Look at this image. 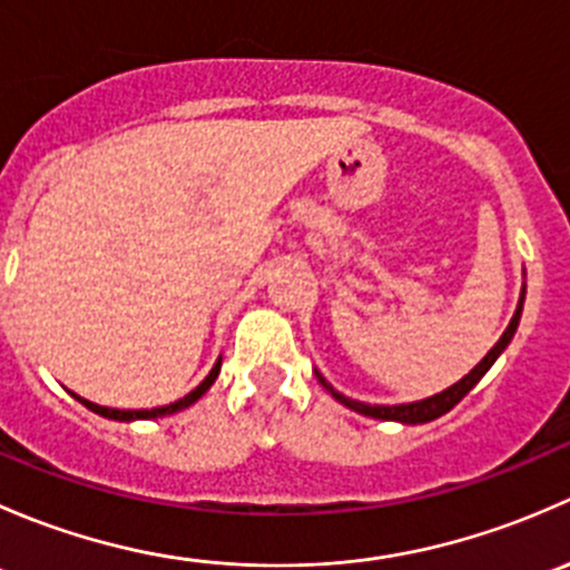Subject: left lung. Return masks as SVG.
<instances>
[{
  "label": "left lung",
  "mask_w": 570,
  "mask_h": 570,
  "mask_svg": "<svg viewBox=\"0 0 570 570\" xmlns=\"http://www.w3.org/2000/svg\"><path fill=\"white\" fill-rule=\"evenodd\" d=\"M524 295H527V284L521 286V297H519V306H515V314L513 320H510L508 331L499 336V342L493 344L491 350H488L485 358L480 361V364L474 366V370L469 372V375H463L461 381L452 383L450 389H444V392L433 394V396H424V400H416V402H400V405H370V402H361V400H353V396H344L342 392H336V389L331 386V383L325 381V377L320 375V372H314L317 375V381L322 386L331 392V396L336 402H342L344 407H350V411L361 413V416H372V419H383V422H400V424H424V422H433V419L444 416L446 411H452V407L458 405V402L463 400L465 394L471 392V389L476 386V383L482 381V375H485L488 370L493 366V361L499 358V355L508 350L510 338L515 336V331H519V322H521V312H524Z\"/></svg>",
  "instance_id": "1"
}]
</instances>
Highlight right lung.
I'll return each mask as SVG.
<instances>
[{
	"mask_svg": "<svg viewBox=\"0 0 570 570\" xmlns=\"http://www.w3.org/2000/svg\"><path fill=\"white\" fill-rule=\"evenodd\" d=\"M220 364H223V358H217V361H215V366H212L209 375H206L204 381H200L198 386L193 389V392L184 394L181 400L170 402V405L151 407V411H148V407H142V411H120V407H105V405H96V402L85 400V396H79V394H73V392H71V396H73V400L82 402V405L88 407V411L99 413V416H105V419H115V422H135V419H159V416H170V413H178V411H184V407L195 405V402H198L200 396H204L206 392H209L212 383H215V381H217V375H220Z\"/></svg>",
	"mask_w": 570,
	"mask_h": 570,
	"instance_id": "add662e5",
	"label": "right lung"
}]
</instances>
